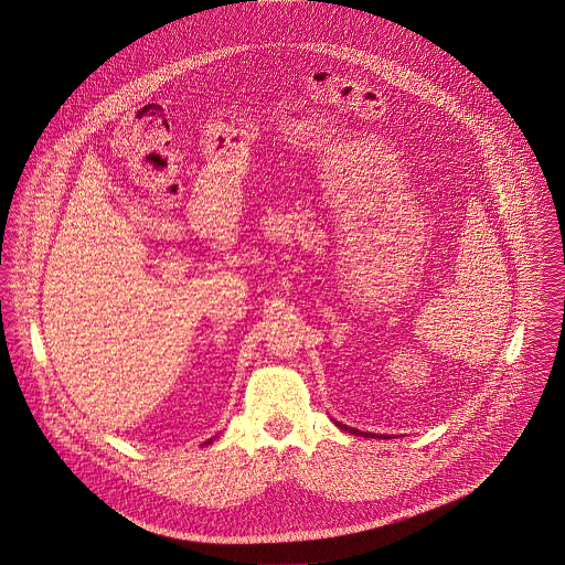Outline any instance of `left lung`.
<instances>
[{
	"label": "left lung",
	"instance_id": "8db88e82",
	"mask_svg": "<svg viewBox=\"0 0 565 565\" xmlns=\"http://www.w3.org/2000/svg\"><path fill=\"white\" fill-rule=\"evenodd\" d=\"M337 426H339L340 430H344V433H351V435H355V437H375V435H371V433H360V430H355V428H349V426H344V424H340V422H334Z\"/></svg>",
	"mask_w": 565,
	"mask_h": 565
}]
</instances>
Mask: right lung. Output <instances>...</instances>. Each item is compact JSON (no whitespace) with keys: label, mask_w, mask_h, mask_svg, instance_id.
Here are the masks:
<instances>
[{"label":"right lung","mask_w":565,"mask_h":565,"mask_svg":"<svg viewBox=\"0 0 565 565\" xmlns=\"http://www.w3.org/2000/svg\"><path fill=\"white\" fill-rule=\"evenodd\" d=\"M214 439H216V437H214ZM214 439H210V441H205V444H203V446H210V444H212V441H214Z\"/></svg>","instance_id":"1"}]
</instances>
